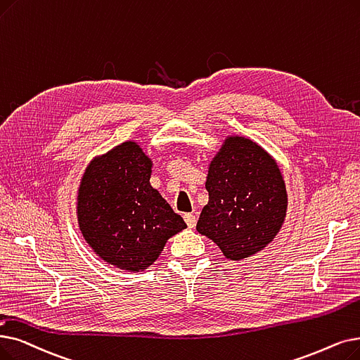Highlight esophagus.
I'll use <instances>...</instances> for the list:
<instances>
[{"label":"esophagus","instance_id":"obj_1","mask_svg":"<svg viewBox=\"0 0 360 360\" xmlns=\"http://www.w3.org/2000/svg\"><path fill=\"white\" fill-rule=\"evenodd\" d=\"M184 221L186 225H188V228H194L197 224V217L193 213H186V214H184Z\"/></svg>","mask_w":360,"mask_h":360}]
</instances>
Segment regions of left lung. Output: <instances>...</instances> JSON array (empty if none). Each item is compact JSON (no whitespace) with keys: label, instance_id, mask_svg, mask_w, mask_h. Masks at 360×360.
<instances>
[{"label":"left lung","instance_id":"left-lung-1","mask_svg":"<svg viewBox=\"0 0 360 360\" xmlns=\"http://www.w3.org/2000/svg\"><path fill=\"white\" fill-rule=\"evenodd\" d=\"M209 202L197 231L231 260L266 247L284 224L287 191L275 160L244 136H228L209 166Z\"/></svg>","mask_w":360,"mask_h":360}]
</instances>
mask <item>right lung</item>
<instances>
[{
  "label": "right lung",
  "instance_id": "1",
  "mask_svg": "<svg viewBox=\"0 0 360 360\" xmlns=\"http://www.w3.org/2000/svg\"><path fill=\"white\" fill-rule=\"evenodd\" d=\"M151 160L134 141L94 159L77 193V222L103 260L139 272L158 260L184 219L150 185Z\"/></svg>",
  "mask_w": 360,
  "mask_h": 360
}]
</instances>
